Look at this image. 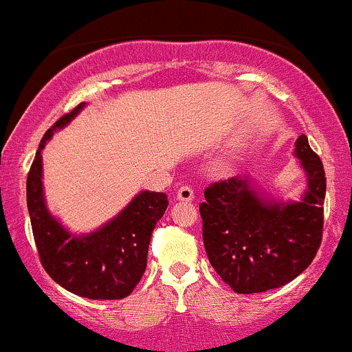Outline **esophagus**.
I'll return each instance as SVG.
<instances>
[{"label": "esophagus", "instance_id": "esophagus-1", "mask_svg": "<svg viewBox=\"0 0 352 352\" xmlns=\"http://www.w3.org/2000/svg\"><path fill=\"white\" fill-rule=\"evenodd\" d=\"M193 199H195V195H193V190L192 187H188V185H182V187L177 190V200L192 201Z\"/></svg>", "mask_w": 352, "mask_h": 352}]
</instances>
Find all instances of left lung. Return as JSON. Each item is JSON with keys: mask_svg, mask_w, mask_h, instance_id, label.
<instances>
[{"mask_svg": "<svg viewBox=\"0 0 352 352\" xmlns=\"http://www.w3.org/2000/svg\"><path fill=\"white\" fill-rule=\"evenodd\" d=\"M294 155L308 175L300 201L263 199L246 177L205 188L200 204L205 252L233 292L252 294L280 288L316 256L324 223V168L306 135L298 137Z\"/></svg>", "mask_w": 352, "mask_h": 352, "instance_id": "left-lung-1", "label": "left lung"}]
</instances>
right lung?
Returning <instances> with one entry per match:
<instances>
[{
    "mask_svg": "<svg viewBox=\"0 0 352 352\" xmlns=\"http://www.w3.org/2000/svg\"><path fill=\"white\" fill-rule=\"evenodd\" d=\"M84 106L60 117L44 134L28 173V212L39 260L52 280L89 300H122L145 273L152 232L168 200L165 193L140 192L119 215L89 235H72L51 215L43 193L41 151L54 131L69 124Z\"/></svg>",
    "mask_w": 352,
    "mask_h": 352,
    "instance_id": "add662e5",
    "label": "right lung"
}]
</instances>
